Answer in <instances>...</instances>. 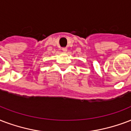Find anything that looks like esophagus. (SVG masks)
<instances>
[{
	"mask_svg": "<svg viewBox=\"0 0 131 131\" xmlns=\"http://www.w3.org/2000/svg\"><path fill=\"white\" fill-rule=\"evenodd\" d=\"M62 51H63L64 52H67V48H62Z\"/></svg>",
	"mask_w": 131,
	"mask_h": 131,
	"instance_id": "1",
	"label": "esophagus"
}]
</instances>
